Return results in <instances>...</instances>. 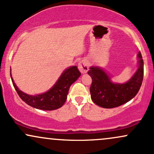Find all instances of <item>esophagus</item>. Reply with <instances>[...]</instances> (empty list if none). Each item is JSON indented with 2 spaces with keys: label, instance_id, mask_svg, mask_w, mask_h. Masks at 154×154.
I'll return each mask as SVG.
<instances>
[{
  "label": "esophagus",
  "instance_id": "1",
  "mask_svg": "<svg viewBox=\"0 0 154 154\" xmlns=\"http://www.w3.org/2000/svg\"><path fill=\"white\" fill-rule=\"evenodd\" d=\"M78 69L79 70V72H81L82 74L86 73L88 70V66L87 63L85 60H82V61H79L78 63Z\"/></svg>",
  "mask_w": 154,
  "mask_h": 154
}]
</instances>
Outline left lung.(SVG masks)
Segmentation results:
<instances>
[{
    "mask_svg": "<svg viewBox=\"0 0 154 154\" xmlns=\"http://www.w3.org/2000/svg\"><path fill=\"white\" fill-rule=\"evenodd\" d=\"M138 69L128 82L116 84L102 69L92 66L88 72L91 77L92 83L90 91L91 99L96 105L106 109L118 107L127 103L138 93L143 79V60L140 52Z\"/></svg>",
    "mask_w": 154,
    "mask_h": 154,
    "instance_id": "obj_1",
    "label": "left lung"
}]
</instances>
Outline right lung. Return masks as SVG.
<instances>
[{
	"label": "right lung",
	"mask_w": 154,
	"mask_h": 154,
	"mask_svg": "<svg viewBox=\"0 0 154 154\" xmlns=\"http://www.w3.org/2000/svg\"><path fill=\"white\" fill-rule=\"evenodd\" d=\"M81 73L76 66L66 69L56 84L46 93L29 95L19 91L11 77L12 83L19 96L26 104L41 110L51 111L61 108L66 102L69 90L72 83L79 78Z\"/></svg>",
	"instance_id": "right-lung-1"
}]
</instances>
